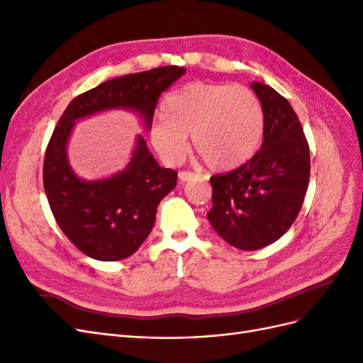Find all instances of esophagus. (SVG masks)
<instances>
[{"label":"esophagus","mask_w":363,"mask_h":363,"mask_svg":"<svg viewBox=\"0 0 363 363\" xmlns=\"http://www.w3.org/2000/svg\"><path fill=\"white\" fill-rule=\"evenodd\" d=\"M200 175L195 174V172H191V171H180L179 172V179L182 182H189V180H199Z\"/></svg>","instance_id":"obj_1"}]
</instances>
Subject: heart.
Returning <instances> with one entry per match:
<instances>
[{
    "label": "heart",
    "instance_id": "heart-1",
    "mask_svg": "<svg viewBox=\"0 0 363 363\" xmlns=\"http://www.w3.org/2000/svg\"><path fill=\"white\" fill-rule=\"evenodd\" d=\"M265 113L256 92L244 84L194 82L172 92L150 140L167 163L183 157L191 145L208 168L225 171L245 163L259 150Z\"/></svg>",
    "mask_w": 363,
    "mask_h": 363
}]
</instances>
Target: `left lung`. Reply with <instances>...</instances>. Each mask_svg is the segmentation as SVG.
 I'll return each instance as SVG.
<instances>
[{
	"label": "left lung",
	"mask_w": 363,
	"mask_h": 363,
	"mask_svg": "<svg viewBox=\"0 0 363 363\" xmlns=\"http://www.w3.org/2000/svg\"><path fill=\"white\" fill-rule=\"evenodd\" d=\"M265 113L262 148L242 167L211 177L208 223L227 244L259 250L276 242L298 216L311 177L309 144L286 98L251 84Z\"/></svg>",
	"instance_id": "obj_1"
}]
</instances>
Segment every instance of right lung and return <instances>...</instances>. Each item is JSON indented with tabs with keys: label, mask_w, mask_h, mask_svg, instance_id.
<instances>
[{
	"label": "right lung",
	"mask_w": 363,
	"mask_h": 363,
	"mask_svg": "<svg viewBox=\"0 0 363 363\" xmlns=\"http://www.w3.org/2000/svg\"><path fill=\"white\" fill-rule=\"evenodd\" d=\"M184 71L172 65L107 80L75 96L60 116L43 159V189L57 225L86 256L112 262L133 255L155 225L159 203L177 184V172L159 167L139 136L125 171L80 180L67 157L74 121L124 107L139 112L150 128L160 94Z\"/></svg>",
	"instance_id": "obj_1"
}]
</instances>
